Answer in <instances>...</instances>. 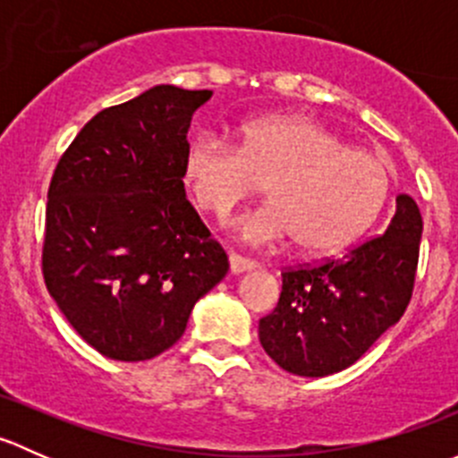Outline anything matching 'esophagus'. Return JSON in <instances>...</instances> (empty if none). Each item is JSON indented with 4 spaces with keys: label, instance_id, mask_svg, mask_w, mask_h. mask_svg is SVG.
I'll use <instances>...</instances> for the list:
<instances>
[{
    "label": "esophagus",
    "instance_id": "esophagus-1",
    "mask_svg": "<svg viewBox=\"0 0 458 458\" xmlns=\"http://www.w3.org/2000/svg\"><path fill=\"white\" fill-rule=\"evenodd\" d=\"M228 259H230V270H233L234 275H239V272L252 270V267L257 266V263L252 261V259L237 255V252H230V257H228Z\"/></svg>",
    "mask_w": 458,
    "mask_h": 458
}]
</instances>
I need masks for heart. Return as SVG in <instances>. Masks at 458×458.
<instances>
[{
	"label": "heart",
	"instance_id": "obj_1",
	"mask_svg": "<svg viewBox=\"0 0 458 458\" xmlns=\"http://www.w3.org/2000/svg\"><path fill=\"white\" fill-rule=\"evenodd\" d=\"M183 182L203 215L224 221L261 191L267 203L242 219L255 246L293 237L303 252H335L378 216L392 170L308 117H266L243 126L242 146L199 132L183 152Z\"/></svg>",
	"mask_w": 458,
	"mask_h": 458
}]
</instances>
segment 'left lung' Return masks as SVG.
<instances>
[{"mask_svg": "<svg viewBox=\"0 0 458 458\" xmlns=\"http://www.w3.org/2000/svg\"><path fill=\"white\" fill-rule=\"evenodd\" d=\"M421 233L417 201L399 195L383 234L341 259L285 267L279 303L259 321L267 357L299 377H327L359 361L412 299Z\"/></svg>", "mask_w": 458, "mask_h": 458, "instance_id": "left-lung-1", "label": "left lung"}]
</instances>
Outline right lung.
<instances>
[{
  "label": "right lung",
  "instance_id": "1",
  "mask_svg": "<svg viewBox=\"0 0 458 458\" xmlns=\"http://www.w3.org/2000/svg\"><path fill=\"white\" fill-rule=\"evenodd\" d=\"M212 90L155 86L97 113L57 161L41 275L77 335L114 361L173 348L228 255L183 191L192 113Z\"/></svg>",
  "mask_w": 458,
  "mask_h": 458
}]
</instances>
